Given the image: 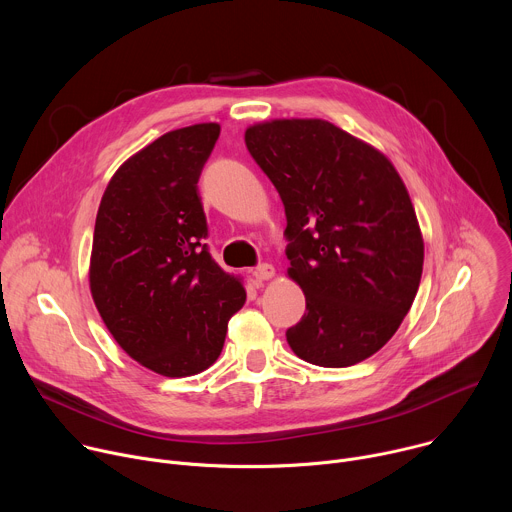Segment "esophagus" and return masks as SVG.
I'll list each match as a JSON object with an SVG mask.
<instances>
[{
    "instance_id": "obj_1",
    "label": "esophagus",
    "mask_w": 512,
    "mask_h": 512,
    "mask_svg": "<svg viewBox=\"0 0 512 512\" xmlns=\"http://www.w3.org/2000/svg\"><path fill=\"white\" fill-rule=\"evenodd\" d=\"M253 275H255L259 281H267V279H271V277L275 275V269H273V265H269V263H261V265L253 271Z\"/></svg>"
}]
</instances>
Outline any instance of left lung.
Wrapping results in <instances>:
<instances>
[{"mask_svg": "<svg viewBox=\"0 0 512 512\" xmlns=\"http://www.w3.org/2000/svg\"><path fill=\"white\" fill-rule=\"evenodd\" d=\"M245 143L285 206L287 275L306 296L287 344L328 369L373 356L407 316L423 271V237L399 172L324 119L255 123Z\"/></svg>", "mask_w": 512, "mask_h": 512, "instance_id": "1", "label": "left lung"}]
</instances>
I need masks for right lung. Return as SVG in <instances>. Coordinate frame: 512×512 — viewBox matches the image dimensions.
Wrapping results in <instances>:
<instances>
[{"label":"right lung","mask_w":512,"mask_h":512,"mask_svg":"<svg viewBox=\"0 0 512 512\" xmlns=\"http://www.w3.org/2000/svg\"><path fill=\"white\" fill-rule=\"evenodd\" d=\"M218 123L174 129L125 160L99 204L89 285L117 344L164 377L206 371L247 300L218 267L198 196Z\"/></svg>","instance_id":"obj_1"}]
</instances>
